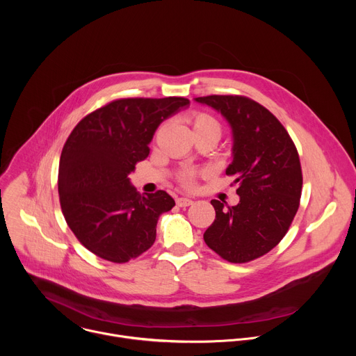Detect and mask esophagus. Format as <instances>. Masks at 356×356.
I'll return each mask as SVG.
<instances>
[{
	"label": "esophagus",
	"instance_id": "34e87169",
	"mask_svg": "<svg viewBox=\"0 0 356 356\" xmlns=\"http://www.w3.org/2000/svg\"><path fill=\"white\" fill-rule=\"evenodd\" d=\"M176 204L179 207H188V206L193 204V200L186 198V197H180V198H176Z\"/></svg>",
	"mask_w": 356,
	"mask_h": 356
}]
</instances>
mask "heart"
<instances>
[{
  "instance_id": "obj_1",
  "label": "heart",
  "mask_w": 356,
  "mask_h": 356,
  "mask_svg": "<svg viewBox=\"0 0 356 356\" xmlns=\"http://www.w3.org/2000/svg\"><path fill=\"white\" fill-rule=\"evenodd\" d=\"M184 121L191 128L194 138L195 136H211L217 142L222 134V127H221L220 121L206 111H198V110L190 111L188 114H186ZM159 132H161V128L156 131V135H159ZM201 173H204V172L183 170L179 173L177 180L183 187L191 188L195 184L197 176Z\"/></svg>"
}]
</instances>
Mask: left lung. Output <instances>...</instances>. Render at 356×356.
Instances as JSON below:
<instances>
[{
  "label": "left lung",
  "instance_id": "8db88e82",
  "mask_svg": "<svg viewBox=\"0 0 356 356\" xmlns=\"http://www.w3.org/2000/svg\"><path fill=\"white\" fill-rule=\"evenodd\" d=\"M221 113L232 128V163L239 202L211 200L216 220L204 241L231 264L264 257L287 234L300 206L302 175L298 152L286 128L264 106L243 95L194 98Z\"/></svg>",
  "mask_w": 356,
  "mask_h": 356
}]
</instances>
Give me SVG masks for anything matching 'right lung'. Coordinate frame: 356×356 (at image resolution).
<instances>
[{
    "instance_id": "right-lung-1",
    "label": "right lung",
    "mask_w": 356,
    "mask_h": 356,
    "mask_svg": "<svg viewBox=\"0 0 356 356\" xmlns=\"http://www.w3.org/2000/svg\"><path fill=\"white\" fill-rule=\"evenodd\" d=\"M183 97L120 98L86 115L69 135L59 163V200L69 228L94 255L125 264L156 239L161 214L175 207L163 190L140 195L128 175L149 155L163 120Z\"/></svg>"
}]
</instances>
